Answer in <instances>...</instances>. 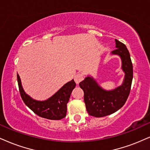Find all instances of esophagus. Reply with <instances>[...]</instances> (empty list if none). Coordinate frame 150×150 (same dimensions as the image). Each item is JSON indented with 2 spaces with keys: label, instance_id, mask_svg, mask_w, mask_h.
Returning <instances> with one entry per match:
<instances>
[{
  "label": "esophagus",
  "instance_id": "1",
  "mask_svg": "<svg viewBox=\"0 0 150 150\" xmlns=\"http://www.w3.org/2000/svg\"><path fill=\"white\" fill-rule=\"evenodd\" d=\"M74 81L76 82V83L79 84V83L83 80V76L82 74L79 73L74 76Z\"/></svg>",
  "mask_w": 150,
  "mask_h": 150
}]
</instances>
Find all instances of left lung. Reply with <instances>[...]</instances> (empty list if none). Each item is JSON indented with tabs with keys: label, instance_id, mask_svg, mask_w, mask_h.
Returning <instances> with one entry per match:
<instances>
[{
	"label": "left lung",
	"instance_id": "8db88e82",
	"mask_svg": "<svg viewBox=\"0 0 150 150\" xmlns=\"http://www.w3.org/2000/svg\"><path fill=\"white\" fill-rule=\"evenodd\" d=\"M115 50L111 55L120 56L122 61V69L125 78L121 86L113 90H106L99 86L93 77L88 76L79 83L84 92V101L87 111L96 117H104L114 113L125 105L132 86L133 79V65L130 54L126 46L115 40Z\"/></svg>",
	"mask_w": 150,
	"mask_h": 150
}]
</instances>
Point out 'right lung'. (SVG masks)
<instances>
[{"label": "right lung", "instance_id": "obj_1", "mask_svg": "<svg viewBox=\"0 0 150 150\" xmlns=\"http://www.w3.org/2000/svg\"><path fill=\"white\" fill-rule=\"evenodd\" d=\"M17 81L21 97L25 104L36 115L49 120H58L64 118L67 113V104L69 100L76 83L72 79L60 88L54 95L44 101L33 99L24 91L21 79L17 74Z\"/></svg>", "mask_w": 150, "mask_h": 150}]
</instances>
